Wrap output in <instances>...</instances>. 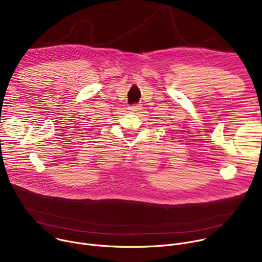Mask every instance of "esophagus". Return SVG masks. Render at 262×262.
<instances>
[{
  "instance_id": "34e87169",
  "label": "esophagus",
  "mask_w": 262,
  "mask_h": 262,
  "mask_svg": "<svg viewBox=\"0 0 262 262\" xmlns=\"http://www.w3.org/2000/svg\"><path fill=\"white\" fill-rule=\"evenodd\" d=\"M140 108H141V105H140V104H134V105H132V106L129 107V110H130V111H133V112L139 111Z\"/></svg>"
}]
</instances>
